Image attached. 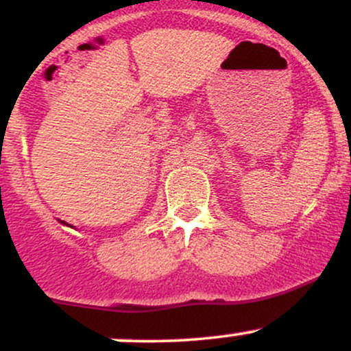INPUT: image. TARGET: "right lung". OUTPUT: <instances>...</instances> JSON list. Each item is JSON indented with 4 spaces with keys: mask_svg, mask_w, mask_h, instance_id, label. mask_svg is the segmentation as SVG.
Listing matches in <instances>:
<instances>
[{
    "mask_svg": "<svg viewBox=\"0 0 351 351\" xmlns=\"http://www.w3.org/2000/svg\"><path fill=\"white\" fill-rule=\"evenodd\" d=\"M60 223H62V224H66V226H69V228H74V226H72V224H67L66 221H60Z\"/></svg>",
    "mask_w": 351,
    "mask_h": 351,
    "instance_id": "add662e5",
    "label": "right lung"
}]
</instances>
